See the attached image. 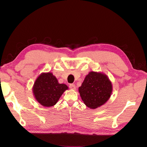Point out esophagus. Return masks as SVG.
<instances>
[{"label": "esophagus", "mask_w": 147, "mask_h": 147, "mask_svg": "<svg viewBox=\"0 0 147 147\" xmlns=\"http://www.w3.org/2000/svg\"><path fill=\"white\" fill-rule=\"evenodd\" d=\"M69 88L71 89V90H75V89H76V88H75V85L74 84H70Z\"/></svg>", "instance_id": "1"}]
</instances>
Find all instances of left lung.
Listing matches in <instances>:
<instances>
[{"label":"left lung","mask_w":147,"mask_h":147,"mask_svg":"<svg viewBox=\"0 0 147 147\" xmlns=\"http://www.w3.org/2000/svg\"><path fill=\"white\" fill-rule=\"evenodd\" d=\"M112 83L104 73L91 71L78 88L81 98L88 108L96 109L105 104L112 93Z\"/></svg>","instance_id":"1"}]
</instances>
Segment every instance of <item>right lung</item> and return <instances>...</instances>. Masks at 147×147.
I'll return each instance as SVG.
<instances>
[{
	"label": "right lung",
	"instance_id": "1",
	"mask_svg": "<svg viewBox=\"0 0 147 147\" xmlns=\"http://www.w3.org/2000/svg\"><path fill=\"white\" fill-rule=\"evenodd\" d=\"M69 88L59 83L51 72L42 73L35 80L32 87L35 99L42 106L50 107L55 105L64 92Z\"/></svg>",
	"mask_w": 147,
	"mask_h": 147
}]
</instances>
